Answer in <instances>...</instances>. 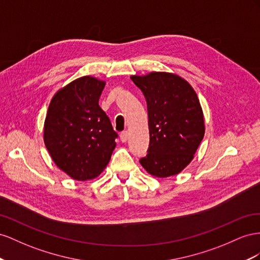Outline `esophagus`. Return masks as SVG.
Instances as JSON below:
<instances>
[{"label":"esophagus","instance_id":"34e87169","mask_svg":"<svg viewBox=\"0 0 260 260\" xmlns=\"http://www.w3.org/2000/svg\"><path fill=\"white\" fill-rule=\"evenodd\" d=\"M120 138H121V142L122 143H125L126 140H127V138H128V132L127 131L122 132L121 134H120Z\"/></svg>","mask_w":260,"mask_h":260}]
</instances>
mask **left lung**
<instances>
[{
	"label": "left lung",
	"instance_id": "obj_1",
	"mask_svg": "<svg viewBox=\"0 0 260 260\" xmlns=\"http://www.w3.org/2000/svg\"><path fill=\"white\" fill-rule=\"evenodd\" d=\"M131 78L145 95L148 110L149 148L140 165L157 177L180 173L194 158L205 134L195 90L186 80L170 73Z\"/></svg>",
	"mask_w": 260,
	"mask_h": 260
}]
</instances>
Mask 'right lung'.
I'll return each instance as SVG.
<instances>
[{"mask_svg": "<svg viewBox=\"0 0 260 260\" xmlns=\"http://www.w3.org/2000/svg\"><path fill=\"white\" fill-rule=\"evenodd\" d=\"M105 81L84 76L52 98L43 139L55 165L74 180L87 181L107 167L118 137L99 106Z\"/></svg>", "mask_w": 260, "mask_h": 260, "instance_id": "right-lung-1", "label": "right lung"}]
</instances>
